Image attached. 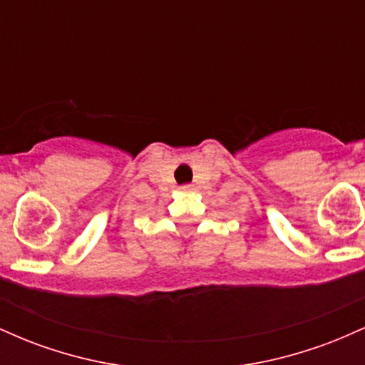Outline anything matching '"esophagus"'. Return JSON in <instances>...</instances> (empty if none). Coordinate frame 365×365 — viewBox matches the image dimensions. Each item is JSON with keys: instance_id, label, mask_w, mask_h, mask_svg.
I'll list each match as a JSON object with an SVG mask.
<instances>
[{"instance_id": "1", "label": "esophagus", "mask_w": 365, "mask_h": 365, "mask_svg": "<svg viewBox=\"0 0 365 365\" xmlns=\"http://www.w3.org/2000/svg\"><path fill=\"white\" fill-rule=\"evenodd\" d=\"M182 190H183V192H190V190H192V185H183Z\"/></svg>"}]
</instances>
